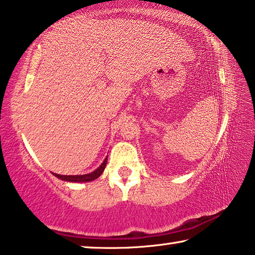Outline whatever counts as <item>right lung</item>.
<instances>
[{
	"instance_id": "add662e5",
	"label": "right lung",
	"mask_w": 255,
	"mask_h": 255,
	"mask_svg": "<svg viewBox=\"0 0 255 255\" xmlns=\"http://www.w3.org/2000/svg\"><path fill=\"white\" fill-rule=\"evenodd\" d=\"M107 161H108V156L104 159V161L101 163V165L98 169H95L94 171H92L90 173H86V175H59V173H54V172L53 175L56 177V178L64 181H69V183H88V181L95 180L96 178H99V177L102 175L104 169H106Z\"/></svg>"
}]
</instances>
